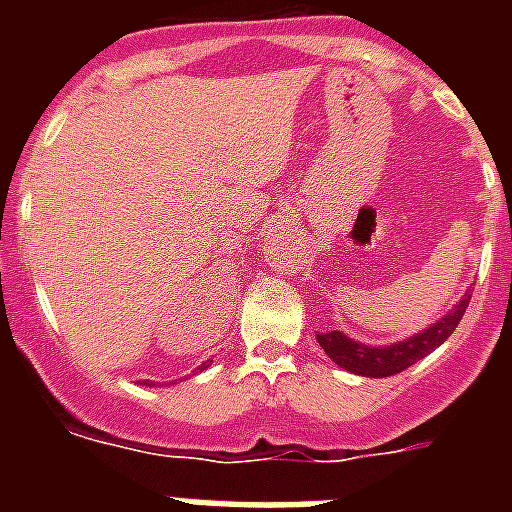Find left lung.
Here are the masks:
<instances>
[{
    "instance_id": "obj_1",
    "label": "left lung",
    "mask_w": 512,
    "mask_h": 512,
    "mask_svg": "<svg viewBox=\"0 0 512 512\" xmlns=\"http://www.w3.org/2000/svg\"><path fill=\"white\" fill-rule=\"evenodd\" d=\"M468 303L470 292H465L460 303L454 305L449 313H444L436 324H430L406 340L390 342V345H366V342L353 340L342 332H324V335H316V340L324 348V353L345 372L361 374V377H390V374L404 372L412 364H417L420 358L433 353L438 345H444L465 316Z\"/></svg>"
}]
</instances>
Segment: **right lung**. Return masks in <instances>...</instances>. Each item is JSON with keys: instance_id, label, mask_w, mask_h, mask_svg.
<instances>
[{"instance_id": "obj_1", "label": "right lung", "mask_w": 512, "mask_h": 512, "mask_svg": "<svg viewBox=\"0 0 512 512\" xmlns=\"http://www.w3.org/2000/svg\"><path fill=\"white\" fill-rule=\"evenodd\" d=\"M209 364H212V361H209V358H207V361H204V364L196 366V372H204V369H207ZM143 385H148V380H143ZM151 385H154V382H151Z\"/></svg>"}]
</instances>
